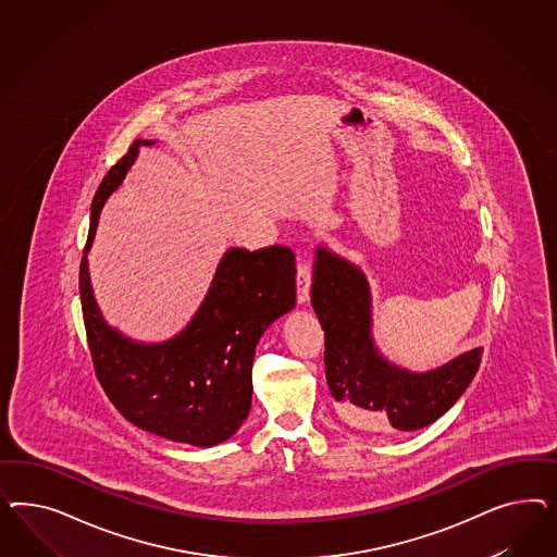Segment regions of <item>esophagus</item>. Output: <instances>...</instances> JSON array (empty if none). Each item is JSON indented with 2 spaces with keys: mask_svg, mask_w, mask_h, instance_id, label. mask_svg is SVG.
Wrapping results in <instances>:
<instances>
[{
  "mask_svg": "<svg viewBox=\"0 0 557 557\" xmlns=\"http://www.w3.org/2000/svg\"><path fill=\"white\" fill-rule=\"evenodd\" d=\"M310 280H312V268L306 259L298 261L296 270V287H298V302H308L310 298Z\"/></svg>",
  "mask_w": 557,
  "mask_h": 557,
  "instance_id": "1",
  "label": "esophagus"
}]
</instances>
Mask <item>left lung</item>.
<instances>
[{
	"instance_id": "8db88e82",
	"label": "left lung",
	"mask_w": 557,
	"mask_h": 557,
	"mask_svg": "<svg viewBox=\"0 0 557 557\" xmlns=\"http://www.w3.org/2000/svg\"><path fill=\"white\" fill-rule=\"evenodd\" d=\"M312 308L324 331L326 384L338 414L361 429L417 431L445 414L472 384L482 351L429 373H410L386 363L371 343L370 287L363 273L319 249Z\"/></svg>"
}]
</instances>
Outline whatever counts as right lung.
Wrapping results in <instances>:
<instances>
[{
    "label": "right lung",
    "mask_w": 557,
    "mask_h": 557,
    "mask_svg": "<svg viewBox=\"0 0 557 557\" xmlns=\"http://www.w3.org/2000/svg\"><path fill=\"white\" fill-rule=\"evenodd\" d=\"M138 145L135 140L101 180L84 253L96 236L101 206L133 165ZM79 294L94 370L120 414L159 437L212 447L231 437L251 410L255 347L271 322L294 308L296 257L282 245L231 249L194 321L159 345L133 343L103 322L85 255Z\"/></svg>",
    "instance_id": "add662e5"
}]
</instances>
